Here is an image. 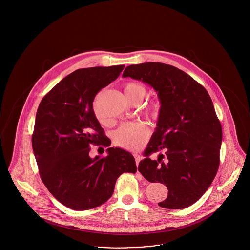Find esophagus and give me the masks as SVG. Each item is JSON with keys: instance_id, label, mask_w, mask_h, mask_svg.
<instances>
[{"instance_id": "obj_1", "label": "esophagus", "mask_w": 250, "mask_h": 250, "mask_svg": "<svg viewBox=\"0 0 250 250\" xmlns=\"http://www.w3.org/2000/svg\"><path fill=\"white\" fill-rule=\"evenodd\" d=\"M134 157H135V160H136V164L137 165H139V163H140V161L142 160V156L140 155H138V154H134Z\"/></svg>"}]
</instances>
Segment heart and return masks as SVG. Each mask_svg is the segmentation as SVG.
Wrapping results in <instances>:
<instances>
[{
	"mask_svg": "<svg viewBox=\"0 0 250 250\" xmlns=\"http://www.w3.org/2000/svg\"><path fill=\"white\" fill-rule=\"evenodd\" d=\"M125 94L127 99L133 104H139L143 101L146 95V88L143 84L129 83L125 85ZM95 116L101 124H107V120L104 118L96 105L94 107ZM144 110L147 114L157 117L161 110V103L159 100H152L145 107ZM149 137L148 128L140 123H127L120 126L114 132L113 141L118 146L127 150L139 149Z\"/></svg>",
	"mask_w": 250,
	"mask_h": 250,
	"instance_id": "heart-1",
	"label": "heart"
}]
</instances>
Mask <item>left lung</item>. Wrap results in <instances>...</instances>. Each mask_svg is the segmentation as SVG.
Instances as JSON below:
<instances>
[{
  "label": "left lung",
  "mask_w": 250,
  "mask_h": 250,
  "mask_svg": "<svg viewBox=\"0 0 250 250\" xmlns=\"http://www.w3.org/2000/svg\"><path fill=\"white\" fill-rule=\"evenodd\" d=\"M127 77L153 87L161 103L139 171L151 183L166 185L167 197L159 206L187 208L209 188L219 166L222 128L212 99L189 75L166 63L132 64L123 74ZM160 149L165 156L161 154L157 161L148 157Z\"/></svg>",
  "instance_id": "8db88e82"
}]
</instances>
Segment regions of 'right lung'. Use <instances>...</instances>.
<instances>
[{
	"instance_id": "add662e5",
	"label": "right lung",
	"mask_w": 250,
	"mask_h": 250,
	"mask_svg": "<svg viewBox=\"0 0 250 250\" xmlns=\"http://www.w3.org/2000/svg\"><path fill=\"white\" fill-rule=\"evenodd\" d=\"M124 67L78 69L56 84L37 108L32 144L40 177L53 197L72 210L105 203L120 175L137 171L134 156L124 149L109 147L105 157L89 155L92 143L110 145L93 102Z\"/></svg>"
}]
</instances>
